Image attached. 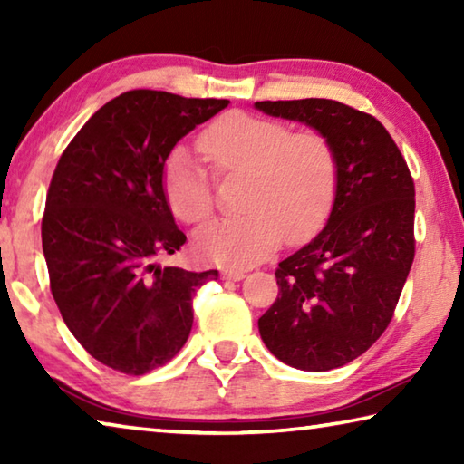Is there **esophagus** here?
<instances>
[{
    "label": "esophagus",
    "instance_id": "1",
    "mask_svg": "<svg viewBox=\"0 0 464 464\" xmlns=\"http://www.w3.org/2000/svg\"><path fill=\"white\" fill-rule=\"evenodd\" d=\"M223 278L241 280V278H246V272H243V270H223Z\"/></svg>",
    "mask_w": 464,
    "mask_h": 464
}]
</instances>
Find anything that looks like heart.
I'll list each match as a JSON object with an SVG mask.
<instances>
[{"mask_svg":"<svg viewBox=\"0 0 464 464\" xmlns=\"http://www.w3.org/2000/svg\"><path fill=\"white\" fill-rule=\"evenodd\" d=\"M198 149L215 176L247 174V213L217 218L196 235V247L208 260L247 268L268 257L282 237L309 239L332 213L340 160L325 132H290L280 121L233 110L202 130ZM163 192L179 221L198 225L213 215V179L186 151L169 157Z\"/></svg>","mask_w":464,"mask_h":464,"instance_id":"obj_1","label":"heart"}]
</instances>
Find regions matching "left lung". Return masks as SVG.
Here are the masks:
<instances>
[{"instance_id":"1","label":"left lung","mask_w":464,"mask_h":464,"mask_svg":"<svg viewBox=\"0 0 464 464\" xmlns=\"http://www.w3.org/2000/svg\"><path fill=\"white\" fill-rule=\"evenodd\" d=\"M332 139L340 160L325 229L276 268L278 296L257 319L274 356L321 372L358 358L389 327L415 256V186L389 130L324 98L256 102Z\"/></svg>"}]
</instances>
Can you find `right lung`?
I'll return each mask as SVG.
<instances>
[{
  "mask_svg": "<svg viewBox=\"0 0 464 464\" xmlns=\"http://www.w3.org/2000/svg\"><path fill=\"white\" fill-rule=\"evenodd\" d=\"M227 104L124 92L59 157L43 215L51 293L75 340L114 371L139 376L169 362L190 335L196 288L218 276L157 260L186 243L163 192L168 155Z\"/></svg>",
  "mask_w": 464,
  "mask_h": 464,
  "instance_id": "add662e5",
  "label": "right lung"
}]
</instances>
